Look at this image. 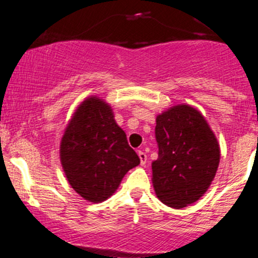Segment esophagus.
I'll return each instance as SVG.
<instances>
[{
    "label": "esophagus",
    "mask_w": 258,
    "mask_h": 258,
    "mask_svg": "<svg viewBox=\"0 0 258 258\" xmlns=\"http://www.w3.org/2000/svg\"><path fill=\"white\" fill-rule=\"evenodd\" d=\"M138 155H139V158H140L141 166H145V164H146V160H147L146 153L143 152V151H138Z\"/></svg>",
    "instance_id": "34e87169"
}]
</instances>
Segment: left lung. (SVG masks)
<instances>
[{"instance_id": "left-lung-1", "label": "left lung", "mask_w": 258, "mask_h": 258, "mask_svg": "<svg viewBox=\"0 0 258 258\" xmlns=\"http://www.w3.org/2000/svg\"><path fill=\"white\" fill-rule=\"evenodd\" d=\"M158 158L152 183L167 206L183 208L207 191L219 164V145L204 115L187 105L172 107L156 119Z\"/></svg>"}]
</instances>
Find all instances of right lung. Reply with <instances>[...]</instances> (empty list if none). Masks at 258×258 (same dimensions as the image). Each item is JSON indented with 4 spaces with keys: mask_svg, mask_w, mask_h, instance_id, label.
<instances>
[{
    "mask_svg": "<svg viewBox=\"0 0 258 258\" xmlns=\"http://www.w3.org/2000/svg\"><path fill=\"white\" fill-rule=\"evenodd\" d=\"M60 162L72 187L90 202H102L140 163L112 109L97 97L85 100L67 126Z\"/></svg>",
    "mask_w": 258,
    "mask_h": 258,
    "instance_id": "1",
    "label": "right lung"
}]
</instances>
